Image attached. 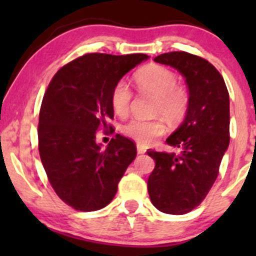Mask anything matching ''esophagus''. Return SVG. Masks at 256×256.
<instances>
[{
	"mask_svg": "<svg viewBox=\"0 0 256 256\" xmlns=\"http://www.w3.org/2000/svg\"><path fill=\"white\" fill-rule=\"evenodd\" d=\"M146 150V148L143 146H140V144H137V154H144Z\"/></svg>",
	"mask_w": 256,
	"mask_h": 256,
	"instance_id": "esophagus-1",
	"label": "esophagus"
}]
</instances>
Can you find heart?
<instances>
[{"instance_id":"obj_1","label":"heart","mask_w":256,"mask_h":256,"mask_svg":"<svg viewBox=\"0 0 256 256\" xmlns=\"http://www.w3.org/2000/svg\"><path fill=\"white\" fill-rule=\"evenodd\" d=\"M134 80L140 91L155 98L154 114L164 116L167 122H180L186 114L189 95L183 86L177 85V76L171 70L160 64H150L134 74ZM131 89L125 80L114 85L110 94V104L114 113L125 116L131 104ZM165 124L161 119H134L124 125L125 136L143 146H150L158 137L165 134Z\"/></svg>"}]
</instances>
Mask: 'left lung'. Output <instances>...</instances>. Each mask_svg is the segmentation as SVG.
Instances as JSON below:
<instances>
[{"label":"left lung","mask_w":256,"mask_h":256,"mask_svg":"<svg viewBox=\"0 0 256 256\" xmlns=\"http://www.w3.org/2000/svg\"><path fill=\"white\" fill-rule=\"evenodd\" d=\"M154 61L177 70L189 90L183 122L166 140L179 154L146 152L155 161L148 178L152 204L161 212L180 216L204 201L218 177L230 143V98L222 74L204 58L172 52Z\"/></svg>","instance_id":"left-lung-1"}]
</instances>
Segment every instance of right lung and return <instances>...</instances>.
<instances>
[{"instance_id": "add662e5", "label": "right lung", "mask_w": 256, "mask_h": 256, "mask_svg": "<svg viewBox=\"0 0 256 256\" xmlns=\"http://www.w3.org/2000/svg\"><path fill=\"white\" fill-rule=\"evenodd\" d=\"M148 58L146 54L83 55L58 70L44 94L40 156L52 189L74 210L92 212L106 207L136 158L131 140L116 134L102 149L96 131L107 128V120L114 116V85Z\"/></svg>"}]
</instances>
